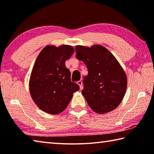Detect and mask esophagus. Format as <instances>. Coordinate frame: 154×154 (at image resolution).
Masks as SVG:
<instances>
[{"mask_svg":"<svg viewBox=\"0 0 154 154\" xmlns=\"http://www.w3.org/2000/svg\"><path fill=\"white\" fill-rule=\"evenodd\" d=\"M77 84L80 86V88H82V80H79V81L77 82Z\"/></svg>","mask_w":154,"mask_h":154,"instance_id":"obj_1","label":"esophagus"}]
</instances>
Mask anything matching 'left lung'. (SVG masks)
Masks as SVG:
<instances>
[{"mask_svg":"<svg viewBox=\"0 0 154 154\" xmlns=\"http://www.w3.org/2000/svg\"><path fill=\"white\" fill-rule=\"evenodd\" d=\"M76 58L84 62L88 75L82 91L88 106L97 114L115 109L125 97L127 77L119 62L100 45L91 47L75 46Z\"/></svg>","mask_w":154,"mask_h":154,"instance_id":"obj_1","label":"left lung"}]
</instances>
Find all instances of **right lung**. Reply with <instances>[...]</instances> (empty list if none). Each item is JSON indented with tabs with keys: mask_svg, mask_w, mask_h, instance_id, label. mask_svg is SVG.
Wrapping results in <instances>:
<instances>
[{
	"mask_svg": "<svg viewBox=\"0 0 154 154\" xmlns=\"http://www.w3.org/2000/svg\"><path fill=\"white\" fill-rule=\"evenodd\" d=\"M74 53L72 46L48 45L40 51L29 81V93L36 106L50 114H60L68 106L79 85L71 81L66 61Z\"/></svg>",
	"mask_w": 154,
	"mask_h": 154,
	"instance_id": "right-lung-1",
	"label": "right lung"
}]
</instances>
